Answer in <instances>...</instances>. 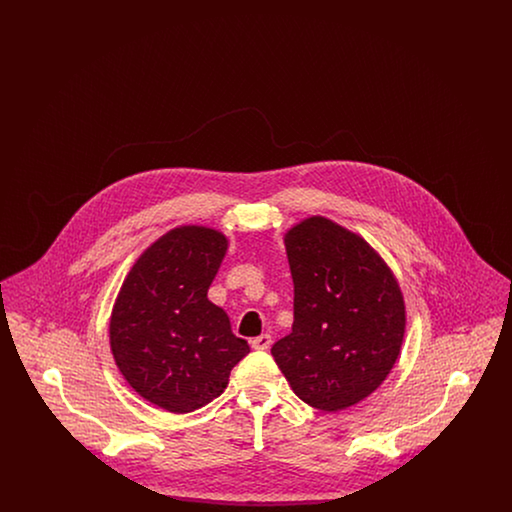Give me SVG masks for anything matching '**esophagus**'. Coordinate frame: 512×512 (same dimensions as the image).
Segmentation results:
<instances>
[{
  "mask_svg": "<svg viewBox=\"0 0 512 512\" xmlns=\"http://www.w3.org/2000/svg\"><path fill=\"white\" fill-rule=\"evenodd\" d=\"M270 343H272V338H270L268 334H261V336H257V338L251 340V347H253V349H268Z\"/></svg>",
  "mask_w": 512,
  "mask_h": 512,
  "instance_id": "34e87169",
  "label": "esophagus"
}]
</instances>
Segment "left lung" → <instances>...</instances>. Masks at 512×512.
<instances>
[{"instance_id": "obj_1", "label": "left lung", "mask_w": 512, "mask_h": 512, "mask_svg": "<svg viewBox=\"0 0 512 512\" xmlns=\"http://www.w3.org/2000/svg\"><path fill=\"white\" fill-rule=\"evenodd\" d=\"M292 334L270 349L293 393L336 413L388 378L405 336V301L384 259L334 220L309 217L284 236Z\"/></svg>"}]
</instances>
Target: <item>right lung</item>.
<instances>
[{"instance_id":"1","label":"right lung","mask_w":512,"mask_h":512,"mask_svg":"<svg viewBox=\"0 0 512 512\" xmlns=\"http://www.w3.org/2000/svg\"><path fill=\"white\" fill-rule=\"evenodd\" d=\"M226 249L215 228H172L138 257L113 305L115 363L136 393L169 413L211 403L249 353L228 315L207 299Z\"/></svg>"}]
</instances>
